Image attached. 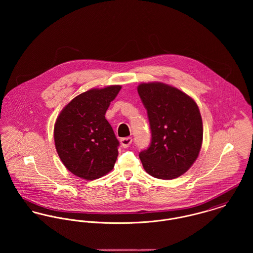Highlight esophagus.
Segmentation results:
<instances>
[{"instance_id": "34e87169", "label": "esophagus", "mask_w": 253, "mask_h": 253, "mask_svg": "<svg viewBox=\"0 0 253 253\" xmlns=\"http://www.w3.org/2000/svg\"><path fill=\"white\" fill-rule=\"evenodd\" d=\"M132 142V138L131 137H125L121 139V144L124 148H127L129 147Z\"/></svg>"}]
</instances>
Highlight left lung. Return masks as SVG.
<instances>
[{
  "instance_id": "obj_1",
  "label": "left lung",
  "mask_w": 253,
  "mask_h": 253,
  "mask_svg": "<svg viewBox=\"0 0 253 253\" xmlns=\"http://www.w3.org/2000/svg\"><path fill=\"white\" fill-rule=\"evenodd\" d=\"M137 91L152 136L150 146L139 153L143 168L156 178H176L192 167L202 148L199 107L185 92L163 83L140 84Z\"/></svg>"
}]
</instances>
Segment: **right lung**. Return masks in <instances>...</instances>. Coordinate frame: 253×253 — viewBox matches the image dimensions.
Listing matches in <instances>:
<instances>
[{"label":"right lung","mask_w":253,"mask_h":253,"mask_svg":"<svg viewBox=\"0 0 253 253\" xmlns=\"http://www.w3.org/2000/svg\"><path fill=\"white\" fill-rule=\"evenodd\" d=\"M121 85L92 88L81 93L60 112L54 125L57 154L78 177L94 180L113 169L120 145L105 119Z\"/></svg>","instance_id":"obj_1"}]
</instances>
